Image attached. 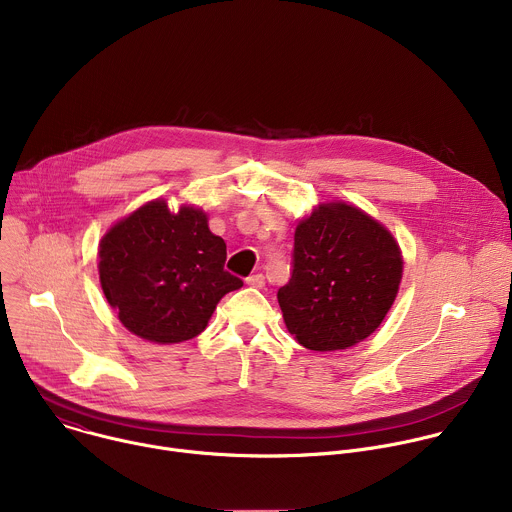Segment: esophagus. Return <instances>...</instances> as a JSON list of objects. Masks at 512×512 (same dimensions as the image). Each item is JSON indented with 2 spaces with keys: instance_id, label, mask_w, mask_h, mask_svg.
<instances>
[{
  "instance_id": "obj_1",
  "label": "esophagus",
  "mask_w": 512,
  "mask_h": 512,
  "mask_svg": "<svg viewBox=\"0 0 512 512\" xmlns=\"http://www.w3.org/2000/svg\"><path fill=\"white\" fill-rule=\"evenodd\" d=\"M247 285L251 287H263L265 285V275L263 273H253L247 277Z\"/></svg>"
}]
</instances>
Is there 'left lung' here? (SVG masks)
Wrapping results in <instances>:
<instances>
[{"instance_id":"8db88e82","label":"left lung","mask_w":512,"mask_h":512,"mask_svg":"<svg viewBox=\"0 0 512 512\" xmlns=\"http://www.w3.org/2000/svg\"><path fill=\"white\" fill-rule=\"evenodd\" d=\"M403 275L393 235L346 202H326L294 235V269L277 302L296 340L318 352L371 336L391 310Z\"/></svg>"}]
</instances>
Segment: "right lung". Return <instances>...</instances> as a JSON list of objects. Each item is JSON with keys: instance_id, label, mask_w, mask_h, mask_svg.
I'll return each mask as SVG.
<instances>
[{"instance_id": "1", "label": "right lung", "mask_w": 512, "mask_h": 512, "mask_svg": "<svg viewBox=\"0 0 512 512\" xmlns=\"http://www.w3.org/2000/svg\"><path fill=\"white\" fill-rule=\"evenodd\" d=\"M225 261L227 245L200 208L170 212L166 200H152L101 239L99 279L129 332L174 344L198 336L221 298L243 285Z\"/></svg>"}]
</instances>
